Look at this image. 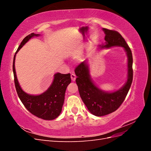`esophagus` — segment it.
<instances>
[{"label":"esophagus","mask_w":151,"mask_h":151,"mask_svg":"<svg viewBox=\"0 0 151 151\" xmlns=\"http://www.w3.org/2000/svg\"><path fill=\"white\" fill-rule=\"evenodd\" d=\"M70 77H71V79L72 81H76V76L74 74H72L70 75Z\"/></svg>","instance_id":"esophagus-1"}]
</instances>
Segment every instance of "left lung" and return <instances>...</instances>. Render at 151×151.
Segmentation results:
<instances>
[{
    "label": "left lung",
    "mask_w": 151,
    "mask_h": 151,
    "mask_svg": "<svg viewBox=\"0 0 151 151\" xmlns=\"http://www.w3.org/2000/svg\"><path fill=\"white\" fill-rule=\"evenodd\" d=\"M105 45L101 48L120 46L124 48L128 57V79L120 89L113 93H106L99 89L91 79L88 65L86 61L81 63L75 69L76 84L81 98L88 110L95 116H101L115 111L124 101L133 80V58L132 51L122 36L115 30L103 28Z\"/></svg>",
    "instance_id": "obj_1"
}]
</instances>
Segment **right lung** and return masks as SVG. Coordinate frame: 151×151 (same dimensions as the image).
Segmentation results:
<instances>
[{"label": "right lung", "mask_w": 151, "mask_h": 151, "mask_svg": "<svg viewBox=\"0 0 151 151\" xmlns=\"http://www.w3.org/2000/svg\"><path fill=\"white\" fill-rule=\"evenodd\" d=\"M35 36H38L39 35L31 33L26 36L15 53L12 65L14 84L18 96L25 108L36 116L43 120H51L57 118L62 111L66 88L71 83L70 74L57 73L55 74L53 83L48 89L40 95H29L22 90L18 83L15 70L16 54L30 38Z\"/></svg>", "instance_id": "add662e5"}]
</instances>
